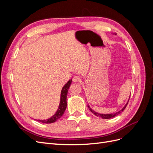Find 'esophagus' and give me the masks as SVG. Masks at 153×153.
<instances>
[{
  "label": "esophagus",
  "mask_w": 153,
  "mask_h": 153,
  "mask_svg": "<svg viewBox=\"0 0 153 153\" xmlns=\"http://www.w3.org/2000/svg\"><path fill=\"white\" fill-rule=\"evenodd\" d=\"M73 81L74 82H80L81 81V78L79 76H75L73 78Z\"/></svg>",
  "instance_id": "34e87169"
}]
</instances>
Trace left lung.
<instances>
[{"instance_id": "1", "label": "left lung", "mask_w": 153, "mask_h": 153, "mask_svg": "<svg viewBox=\"0 0 153 153\" xmlns=\"http://www.w3.org/2000/svg\"><path fill=\"white\" fill-rule=\"evenodd\" d=\"M129 100H128V102H127V103L126 104V105H125L124 107L122 108V110H121L120 111H119V112H116V113H114V114H100V113H98V112H94V110H92V109H91V108L89 106V105H88V108H89V110L91 111V112L93 113L95 115H96L97 117H101V118H102V119H110V118H112V117H114L115 116H117V115H118V114H121L123 111L125 109V108L126 107V106H127V105H128V101H129Z\"/></svg>"}]
</instances>
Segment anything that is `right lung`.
Returning <instances> with one entry per match:
<instances>
[{
    "instance_id": "add662e5",
    "label": "right lung",
    "mask_w": 153,
    "mask_h": 153,
    "mask_svg": "<svg viewBox=\"0 0 153 153\" xmlns=\"http://www.w3.org/2000/svg\"><path fill=\"white\" fill-rule=\"evenodd\" d=\"M71 81L72 80H69L67 84H65L61 91V100H60V104L59 108L57 111L56 112L52 117H50V119H46V120H37L39 122H41L42 123H45V124H50V123H53L55 122L58 120L59 119L61 118L62 117V115L64 113L66 108L67 106V101H66V98H67V94L68 92V89L69 87H70V85L71 84Z\"/></svg>"
}]
</instances>
